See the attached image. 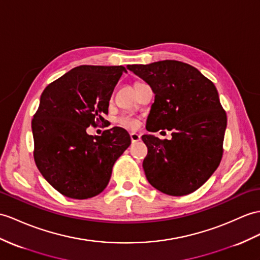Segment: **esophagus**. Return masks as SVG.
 <instances>
[{
    "label": "esophagus",
    "mask_w": 260,
    "mask_h": 260,
    "mask_svg": "<svg viewBox=\"0 0 260 260\" xmlns=\"http://www.w3.org/2000/svg\"><path fill=\"white\" fill-rule=\"evenodd\" d=\"M130 138H131V141H132V143H136V142H138V141H140V140H141V137H140V135L136 134V132H131V134H130Z\"/></svg>",
    "instance_id": "34e87169"
}]
</instances>
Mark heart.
<instances>
[{
  "instance_id": "heart-1",
  "label": "heart",
  "mask_w": 260,
  "mask_h": 260,
  "mask_svg": "<svg viewBox=\"0 0 260 260\" xmlns=\"http://www.w3.org/2000/svg\"><path fill=\"white\" fill-rule=\"evenodd\" d=\"M117 123L119 125L123 126V128L130 129V130H136V129H138V126H139V121H138V120L135 117L129 116V115L120 116L117 119Z\"/></svg>"
}]
</instances>
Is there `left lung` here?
Returning <instances> with one entry per match:
<instances>
[{
    "label": "left lung",
    "mask_w": 260,
    "mask_h": 260,
    "mask_svg": "<svg viewBox=\"0 0 260 260\" xmlns=\"http://www.w3.org/2000/svg\"><path fill=\"white\" fill-rule=\"evenodd\" d=\"M126 68L155 94L147 130L172 131L171 140L142 136L148 147L142 166L149 183L173 196L196 191L216 171L223 155L227 117L216 87L195 67L178 60Z\"/></svg>",
    "instance_id": "1"
}]
</instances>
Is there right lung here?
Segmentation results:
<instances>
[{"mask_svg": "<svg viewBox=\"0 0 260 260\" xmlns=\"http://www.w3.org/2000/svg\"><path fill=\"white\" fill-rule=\"evenodd\" d=\"M123 66L73 68L44 89L31 121L34 159L50 185L67 198L85 200L108 185L113 164L131 139L120 126L99 137L89 125L104 122Z\"/></svg>", "mask_w": 260, "mask_h": 260, "instance_id": "1", "label": "right lung"}]
</instances>
